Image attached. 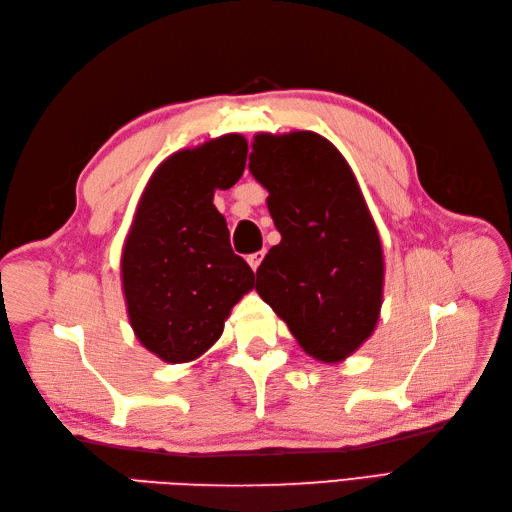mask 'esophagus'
<instances>
[{
    "mask_svg": "<svg viewBox=\"0 0 512 512\" xmlns=\"http://www.w3.org/2000/svg\"><path fill=\"white\" fill-rule=\"evenodd\" d=\"M262 258H265V252H254V254H250V256H247V262H250V267L256 271L258 269V265H260V262H262Z\"/></svg>",
    "mask_w": 512,
    "mask_h": 512,
    "instance_id": "esophagus-1",
    "label": "esophagus"
}]
</instances>
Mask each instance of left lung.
<instances>
[{
  "mask_svg": "<svg viewBox=\"0 0 512 512\" xmlns=\"http://www.w3.org/2000/svg\"><path fill=\"white\" fill-rule=\"evenodd\" d=\"M250 173L282 235L256 271L258 294L309 356L348 359L376 329L384 286L380 235L354 173L307 130L256 134Z\"/></svg>",
  "mask_w": 512,
  "mask_h": 512,
  "instance_id": "obj_1",
  "label": "left lung"
}]
</instances>
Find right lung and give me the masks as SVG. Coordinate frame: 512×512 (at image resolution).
<instances>
[{
  "instance_id": "right-lung-1",
  "label": "right lung",
  "mask_w": 512,
  "mask_h": 512,
  "mask_svg": "<svg viewBox=\"0 0 512 512\" xmlns=\"http://www.w3.org/2000/svg\"><path fill=\"white\" fill-rule=\"evenodd\" d=\"M247 158L241 134H224L166 158L138 200L121 252L128 318L166 363L205 354L230 309L254 288V271L232 252L215 190L235 185Z\"/></svg>"
}]
</instances>
